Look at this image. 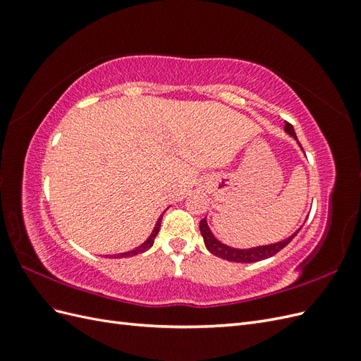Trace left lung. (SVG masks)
Wrapping results in <instances>:
<instances>
[{
  "instance_id": "obj_1",
  "label": "left lung",
  "mask_w": 361,
  "mask_h": 361,
  "mask_svg": "<svg viewBox=\"0 0 361 361\" xmlns=\"http://www.w3.org/2000/svg\"><path fill=\"white\" fill-rule=\"evenodd\" d=\"M285 130H286V134H289L293 140H297L298 146L301 147L300 141L297 138V134H295V130H293V126L286 122ZM301 150H302V147H301ZM301 227L298 228V231H295L290 236H288L286 239H283V241H279L274 244H267V245H257V247H251V248H235V247L223 244L221 241H218V239L214 236V233L211 232L209 226H207L206 216L200 221V233L203 236L206 248L209 250L214 256L221 257L228 262H239V264H253V262L264 260V259H268L271 256H274L276 253H279L281 248H285L292 241V239L297 236V233L301 231Z\"/></svg>"
}]
</instances>
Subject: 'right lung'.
I'll return each mask as SVG.
<instances>
[{"instance_id":"1","label":"right lung","mask_w":361,"mask_h":361,"mask_svg":"<svg viewBox=\"0 0 361 361\" xmlns=\"http://www.w3.org/2000/svg\"><path fill=\"white\" fill-rule=\"evenodd\" d=\"M162 215H164V212L161 214V216L158 218V221H157V224H155V227H154V231H152V233H150V236L146 239V241L141 244V245H138L137 248H134V250H130V251H126V253H120V255H113V256H110L111 259L114 257V259H118V257H130V256H135V255H140V253H145V251H147L152 245H154V243H155V238H157V235H158V232H159V227H161V220H162ZM108 257V256H106Z\"/></svg>"}]
</instances>
